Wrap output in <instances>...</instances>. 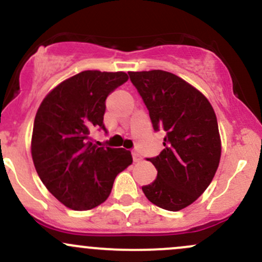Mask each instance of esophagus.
<instances>
[{
	"mask_svg": "<svg viewBox=\"0 0 262 262\" xmlns=\"http://www.w3.org/2000/svg\"><path fill=\"white\" fill-rule=\"evenodd\" d=\"M132 159H134L135 163H140V161H141V156H140V154L136 152V151L132 152Z\"/></svg>",
	"mask_w": 262,
	"mask_h": 262,
	"instance_id": "obj_1",
	"label": "esophagus"
}]
</instances>
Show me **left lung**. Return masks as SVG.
Segmentation results:
<instances>
[{
    "label": "left lung",
    "instance_id": "left-lung-1",
    "mask_svg": "<svg viewBox=\"0 0 262 262\" xmlns=\"http://www.w3.org/2000/svg\"><path fill=\"white\" fill-rule=\"evenodd\" d=\"M164 150L147 160L158 177L142 191L151 203L177 212L190 206L211 184L221 159L217 117L208 99L178 75L165 71L128 72Z\"/></svg>",
    "mask_w": 262,
    "mask_h": 262
}]
</instances>
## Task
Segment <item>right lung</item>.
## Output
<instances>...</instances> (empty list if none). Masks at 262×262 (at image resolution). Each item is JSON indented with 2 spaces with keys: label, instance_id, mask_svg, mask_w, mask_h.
Listing matches in <instances>:
<instances>
[{
  "label": "right lung",
  "instance_id": "right-lung-1",
  "mask_svg": "<svg viewBox=\"0 0 262 262\" xmlns=\"http://www.w3.org/2000/svg\"><path fill=\"white\" fill-rule=\"evenodd\" d=\"M123 72L84 71L56 85L34 121L31 155L47 189L74 211L103 203L115 178L132 164L128 150L99 147L91 131L102 128L106 98L127 82Z\"/></svg>",
  "mask_w": 262,
  "mask_h": 262
}]
</instances>
